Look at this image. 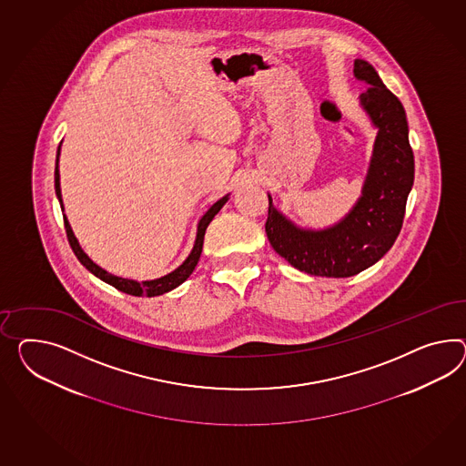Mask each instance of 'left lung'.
<instances>
[{"label":"left lung","mask_w":466,"mask_h":466,"mask_svg":"<svg viewBox=\"0 0 466 466\" xmlns=\"http://www.w3.org/2000/svg\"><path fill=\"white\" fill-rule=\"evenodd\" d=\"M355 76L369 84L360 103L379 128L357 206L336 227L306 231L287 221L268 196V241L280 257L306 274L351 277L379 262L400 233L407 196L414 184V154L402 103L367 60H355Z\"/></svg>","instance_id":"1"}]
</instances>
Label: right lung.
Returning <instances> with one entry per match:
<instances>
[{"instance_id":"obj_1","label":"right lung","mask_w":466,"mask_h":466,"mask_svg":"<svg viewBox=\"0 0 466 466\" xmlns=\"http://www.w3.org/2000/svg\"><path fill=\"white\" fill-rule=\"evenodd\" d=\"M59 152L60 147L57 148V162H59ZM56 194H57V198H59L60 208L64 209V206H62V196H60L59 166H56ZM227 201L228 196L221 198V199H219L218 203L213 204V206L209 208V211L201 218V221H199V225H198V237H196L194 248H192L191 255L186 258V262L182 263L179 268H176L174 272L164 275V277H160V279H156V280H147V282H135V280H130V279H121V277H116V275L107 274L106 270H103L101 267H97V265L84 253L83 248L79 247V243H77V239H76L74 233H72L71 225H69L66 215H64V227H66V233H67V239H69L72 251L76 253L77 260L83 263L84 267H86L91 274H95L97 279H101L103 282H106L109 286L118 289V290L125 292V294L137 296V298H142V296H145V298H154V296L166 294L168 290H172V289L180 286V284L192 274V270L196 268V265L199 262L201 251H203L206 228L213 221V218L218 215V211L225 206Z\"/></svg>"}]
</instances>
